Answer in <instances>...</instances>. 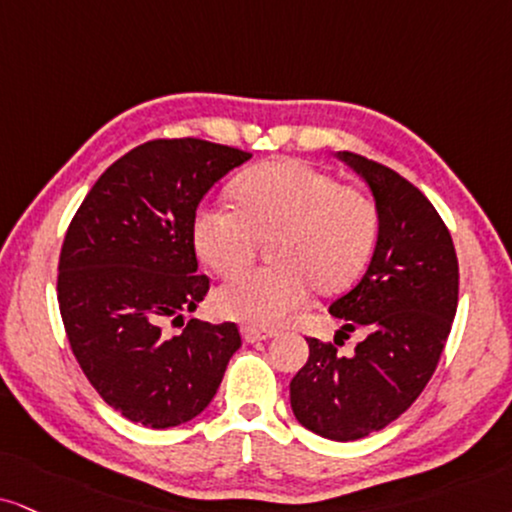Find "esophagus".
Returning <instances> with one entry per match:
<instances>
[{
    "mask_svg": "<svg viewBox=\"0 0 512 512\" xmlns=\"http://www.w3.org/2000/svg\"><path fill=\"white\" fill-rule=\"evenodd\" d=\"M277 330H266V327H256V325H244L242 327V337L246 344H254V342H263V339L275 337Z\"/></svg>",
    "mask_w": 512,
    "mask_h": 512,
    "instance_id": "esophagus-1",
    "label": "esophagus"
}]
</instances>
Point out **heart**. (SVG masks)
Segmentation results:
<instances>
[{
  "label": "heart",
  "instance_id": "heart-1",
  "mask_svg": "<svg viewBox=\"0 0 512 512\" xmlns=\"http://www.w3.org/2000/svg\"><path fill=\"white\" fill-rule=\"evenodd\" d=\"M232 192L239 208L204 204L194 213L199 256L216 273L235 275L254 263L263 239L277 237V268L237 275L220 287L216 306L227 318L263 327L285 323L306 304L313 285L320 292L344 289L375 251V201L311 163H261L244 170Z\"/></svg>",
  "mask_w": 512,
  "mask_h": 512
}]
</instances>
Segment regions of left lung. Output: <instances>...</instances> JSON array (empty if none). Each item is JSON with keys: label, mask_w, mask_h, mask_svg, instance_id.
Wrapping results in <instances>:
<instances>
[{"label": "left lung", "mask_w": 512, "mask_h": 512, "mask_svg": "<svg viewBox=\"0 0 512 512\" xmlns=\"http://www.w3.org/2000/svg\"><path fill=\"white\" fill-rule=\"evenodd\" d=\"M368 182L380 235L363 280L330 306L334 342L308 337V361L289 382L296 420L334 441L380 432L413 406L437 370L458 308V258L449 227L418 187L382 163L339 151ZM353 357L336 351L349 331Z\"/></svg>", "instance_id": "1"}]
</instances>
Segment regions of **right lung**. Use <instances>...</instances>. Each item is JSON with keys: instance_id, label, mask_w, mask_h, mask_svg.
Wrapping results in <instances>:
<instances>
[{"instance_id": "1", "label": "right lung", "mask_w": 512, "mask_h": 512, "mask_svg": "<svg viewBox=\"0 0 512 512\" xmlns=\"http://www.w3.org/2000/svg\"><path fill=\"white\" fill-rule=\"evenodd\" d=\"M249 159L197 137L144 142L104 170L63 237L56 299L75 361L111 408L151 430L199 415L242 346L235 323L189 320L175 337L163 323L208 294L194 213Z\"/></svg>"}]
</instances>
